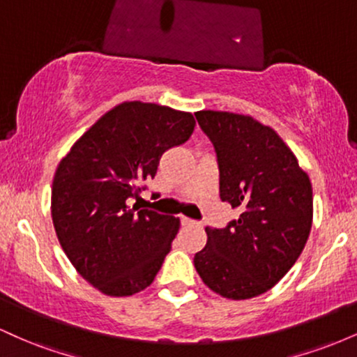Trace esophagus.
Here are the masks:
<instances>
[{
	"mask_svg": "<svg viewBox=\"0 0 357 357\" xmlns=\"http://www.w3.org/2000/svg\"><path fill=\"white\" fill-rule=\"evenodd\" d=\"M181 225H183V227H202V223H198V221H195V220L186 218V216H181Z\"/></svg>",
	"mask_w": 357,
	"mask_h": 357,
	"instance_id": "34e87169",
	"label": "esophagus"
}]
</instances>
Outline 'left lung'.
Wrapping results in <instances>:
<instances>
[{
    "label": "left lung",
    "instance_id": "1",
    "mask_svg": "<svg viewBox=\"0 0 357 357\" xmlns=\"http://www.w3.org/2000/svg\"><path fill=\"white\" fill-rule=\"evenodd\" d=\"M216 151L221 202L241 215L206 227L195 267L213 292L243 301L267 292L292 268L312 227V184L272 127L220 110L195 114Z\"/></svg>",
    "mask_w": 357,
    "mask_h": 357
}]
</instances>
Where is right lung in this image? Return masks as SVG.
I'll use <instances>...</instances> for the list:
<instances>
[{"label":"right lung","mask_w":357,"mask_h":357,"mask_svg":"<svg viewBox=\"0 0 357 357\" xmlns=\"http://www.w3.org/2000/svg\"><path fill=\"white\" fill-rule=\"evenodd\" d=\"M195 117L166 105L124 102L104 114L56 167L52 220L77 272L110 297L153 284L179 220L129 206L159 159L195 130Z\"/></svg>","instance_id":"add662e5"}]
</instances>
